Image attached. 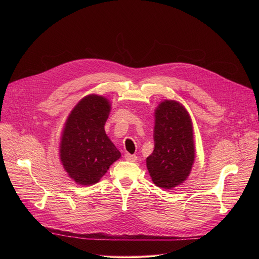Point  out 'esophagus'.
Masks as SVG:
<instances>
[{"instance_id": "1", "label": "esophagus", "mask_w": 259, "mask_h": 259, "mask_svg": "<svg viewBox=\"0 0 259 259\" xmlns=\"http://www.w3.org/2000/svg\"><path fill=\"white\" fill-rule=\"evenodd\" d=\"M124 159H125L126 161H129V162H135V161L137 160V157L134 156V155H130V154L127 153V154H125Z\"/></svg>"}]
</instances>
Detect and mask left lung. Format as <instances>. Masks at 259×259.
I'll return each mask as SVG.
<instances>
[{
	"label": "left lung",
	"mask_w": 259,
	"mask_h": 259,
	"mask_svg": "<svg viewBox=\"0 0 259 259\" xmlns=\"http://www.w3.org/2000/svg\"><path fill=\"white\" fill-rule=\"evenodd\" d=\"M155 149L146 167L157 187L172 190L189 177L195 161L192 119L182 104L162 101L155 110Z\"/></svg>",
	"instance_id": "1"
}]
</instances>
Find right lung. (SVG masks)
Returning a JSON list of instances; mask_svg holds the SVG:
<instances>
[{
	"mask_svg": "<svg viewBox=\"0 0 259 259\" xmlns=\"http://www.w3.org/2000/svg\"><path fill=\"white\" fill-rule=\"evenodd\" d=\"M110 108L107 98L87 95L72 108L64 124L60 161L68 176L81 186L97 183L121 157L104 130Z\"/></svg>",
	"mask_w": 259,
	"mask_h": 259,
	"instance_id": "add662e5",
	"label": "right lung"
}]
</instances>
